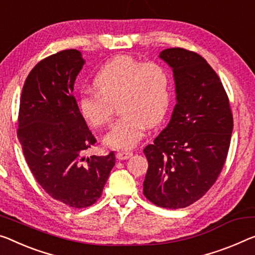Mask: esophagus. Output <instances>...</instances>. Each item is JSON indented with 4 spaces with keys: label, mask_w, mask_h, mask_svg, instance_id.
Here are the masks:
<instances>
[{
    "label": "esophagus",
    "mask_w": 255,
    "mask_h": 255,
    "mask_svg": "<svg viewBox=\"0 0 255 255\" xmlns=\"http://www.w3.org/2000/svg\"><path fill=\"white\" fill-rule=\"evenodd\" d=\"M132 155H133V152H132V151H117L116 157L119 158L120 160H123V159H128V158H130Z\"/></svg>",
    "instance_id": "esophagus-1"
}]
</instances>
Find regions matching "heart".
I'll return each mask as SVG.
<instances>
[{"instance_id":"1","label":"heart","mask_w":255,"mask_h":255,"mask_svg":"<svg viewBox=\"0 0 255 255\" xmlns=\"http://www.w3.org/2000/svg\"><path fill=\"white\" fill-rule=\"evenodd\" d=\"M96 91H84L78 111L93 128L109 123L114 104L121 113L104 136L106 146L130 149L142 138L146 127H155L165 116L171 100V77L157 62L117 56L106 62L92 81Z\"/></svg>"}]
</instances>
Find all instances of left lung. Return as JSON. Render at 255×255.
Instances as JSON below:
<instances>
[{"label": "left lung", "instance_id": "8db88e82", "mask_svg": "<svg viewBox=\"0 0 255 255\" xmlns=\"http://www.w3.org/2000/svg\"><path fill=\"white\" fill-rule=\"evenodd\" d=\"M172 68L177 104L166 128L143 154V195L165 209L203 197L225 165L234 128L228 96L204 58L181 48L158 56Z\"/></svg>", "mask_w": 255, "mask_h": 255}]
</instances>
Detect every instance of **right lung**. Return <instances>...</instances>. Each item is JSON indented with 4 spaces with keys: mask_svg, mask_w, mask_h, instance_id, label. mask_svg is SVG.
I'll return each mask as SVG.
<instances>
[{
    "mask_svg": "<svg viewBox=\"0 0 255 255\" xmlns=\"http://www.w3.org/2000/svg\"><path fill=\"white\" fill-rule=\"evenodd\" d=\"M84 64L80 51L70 49L30 70L22 88L17 132L36 181L51 197L75 209L95 204L115 165L114 151L83 156L96 142L72 95Z\"/></svg>",
    "mask_w": 255,
    "mask_h": 255,
    "instance_id": "add662e5",
    "label": "right lung"
}]
</instances>
